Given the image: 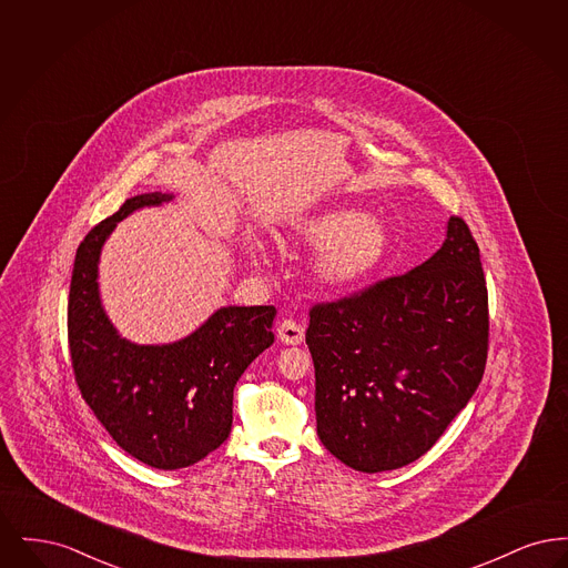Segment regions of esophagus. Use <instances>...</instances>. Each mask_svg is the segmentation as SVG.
I'll return each instance as SVG.
<instances>
[{"mask_svg": "<svg viewBox=\"0 0 568 568\" xmlns=\"http://www.w3.org/2000/svg\"><path fill=\"white\" fill-rule=\"evenodd\" d=\"M276 334L285 345H300L304 341V327L294 320H283L276 327Z\"/></svg>", "mask_w": 568, "mask_h": 568, "instance_id": "1", "label": "esophagus"}]
</instances>
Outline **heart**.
I'll use <instances>...</instances> for the list:
<instances>
[{"label": "heart", "instance_id": "1", "mask_svg": "<svg viewBox=\"0 0 568 568\" xmlns=\"http://www.w3.org/2000/svg\"><path fill=\"white\" fill-rule=\"evenodd\" d=\"M297 234L304 243L324 246L315 260V274L329 287H347L368 278L389 253V232L383 221L352 209L311 216L297 225ZM248 248L255 255L262 244L253 241Z\"/></svg>", "mask_w": 568, "mask_h": 568}]
</instances>
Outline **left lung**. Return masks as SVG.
<instances>
[{"mask_svg": "<svg viewBox=\"0 0 568 568\" xmlns=\"http://www.w3.org/2000/svg\"><path fill=\"white\" fill-rule=\"evenodd\" d=\"M317 434L362 473L422 458L486 371L489 313L479 246L452 216L428 262L311 308Z\"/></svg>", "mask_w": 568, "mask_h": 568, "instance_id": "left-lung-1", "label": "left lung"}]
</instances>
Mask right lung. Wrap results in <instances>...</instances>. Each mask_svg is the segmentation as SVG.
<instances>
[{
  "instance_id": "1",
  "label": "right lung",
  "mask_w": 568,
  "mask_h": 568,
  "mask_svg": "<svg viewBox=\"0 0 568 568\" xmlns=\"http://www.w3.org/2000/svg\"><path fill=\"white\" fill-rule=\"evenodd\" d=\"M172 200L142 193L125 200L79 244L68 297V345L84 403L112 440L160 470L187 468L225 443L234 387L274 343V306H225L172 345H134L116 334L98 294V260L114 225L142 206Z\"/></svg>"
}]
</instances>
